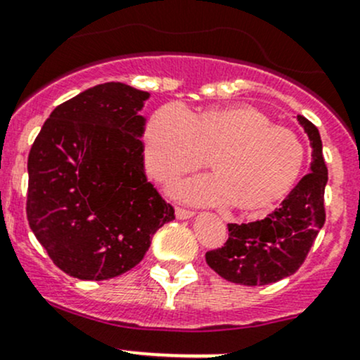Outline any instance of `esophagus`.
Masks as SVG:
<instances>
[{
    "label": "esophagus",
    "mask_w": 360,
    "mask_h": 360,
    "mask_svg": "<svg viewBox=\"0 0 360 360\" xmlns=\"http://www.w3.org/2000/svg\"><path fill=\"white\" fill-rule=\"evenodd\" d=\"M175 214H176V218H179V219H188V218H192V216H194V211L185 210V207H176Z\"/></svg>",
    "instance_id": "34e87169"
}]
</instances>
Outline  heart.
Instances as JSON below:
<instances>
[{
	"label": "heart",
	"mask_w": 360,
	"mask_h": 360,
	"mask_svg": "<svg viewBox=\"0 0 360 360\" xmlns=\"http://www.w3.org/2000/svg\"><path fill=\"white\" fill-rule=\"evenodd\" d=\"M146 168L158 181H172L202 168L211 156L212 176L181 181L173 194L191 202L235 204L240 212L268 211L300 179L305 148L287 127L249 104L207 108L188 115L168 104L154 111L144 130Z\"/></svg>",
	"instance_id": "obj_1"
}]
</instances>
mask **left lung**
I'll return each instance as SVG.
<instances>
[{"mask_svg":"<svg viewBox=\"0 0 360 360\" xmlns=\"http://www.w3.org/2000/svg\"><path fill=\"white\" fill-rule=\"evenodd\" d=\"M297 120L311 141V172L271 214L252 223H230L225 245L206 252L210 268L231 283L256 287L293 274L302 266L324 225L328 168L323 142L319 130L307 118L299 115Z\"/></svg>","mask_w":360,"mask_h":360,"instance_id":"obj_1","label":"left lung"}]
</instances>
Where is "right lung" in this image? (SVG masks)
I'll return each instance as SVG.
<instances>
[{
  "label": "right lung",
  "mask_w": 360,
  "mask_h": 360,
  "mask_svg": "<svg viewBox=\"0 0 360 360\" xmlns=\"http://www.w3.org/2000/svg\"><path fill=\"white\" fill-rule=\"evenodd\" d=\"M149 92L106 82L53 110L27 161V219L61 271L108 280L137 266L175 219L144 172Z\"/></svg>",
  "instance_id": "add662e5"
}]
</instances>
